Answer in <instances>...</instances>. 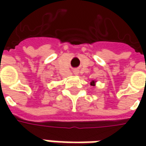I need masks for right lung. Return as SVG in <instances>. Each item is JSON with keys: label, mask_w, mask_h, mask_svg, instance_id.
<instances>
[{"label": "right lung", "mask_w": 146, "mask_h": 146, "mask_svg": "<svg viewBox=\"0 0 146 146\" xmlns=\"http://www.w3.org/2000/svg\"><path fill=\"white\" fill-rule=\"evenodd\" d=\"M96 80H93V81L91 82V84H92V85H93V86H95V84H96Z\"/></svg>", "instance_id": "add662e5"}]
</instances>
